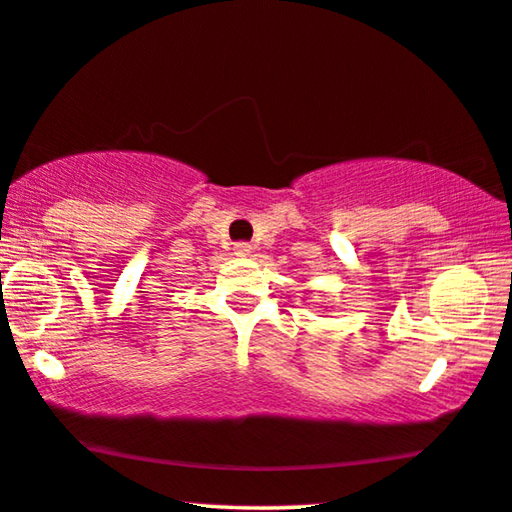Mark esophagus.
Here are the masks:
<instances>
[{
  "label": "esophagus",
  "instance_id": "1",
  "mask_svg": "<svg viewBox=\"0 0 512 512\" xmlns=\"http://www.w3.org/2000/svg\"><path fill=\"white\" fill-rule=\"evenodd\" d=\"M250 253H253V248H250V243H236V246H234V255L236 257H248Z\"/></svg>",
  "mask_w": 512,
  "mask_h": 512
}]
</instances>
